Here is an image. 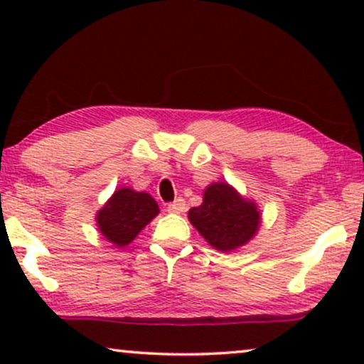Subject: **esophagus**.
Returning <instances> with one entry per match:
<instances>
[{
    "label": "esophagus",
    "instance_id": "esophagus-1",
    "mask_svg": "<svg viewBox=\"0 0 364 364\" xmlns=\"http://www.w3.org/2000/svg\"><path fill=\"white\" fill-rule=\"evenodd\" d=\"M167 210L171 212V213H182V212H186V200H183V198H176V200L173 202H171V203H167Z\"/></svg>",
    "mask_w": 364,
    "mask_h": 364
}]
</instances>
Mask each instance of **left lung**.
<instances>
[{"mask_svg":"<svg viewBox=\"0 0 364 364\" xmlns=\"http://www.w3.org/2000/svg\"><path fill=\"white\" fill-rule=\"evenodd\" d=\"M188 220L213 248L232 252L258 232L260 212L227 182H215L203 192L202 205L188 210Z\"/></svg>","mask_w":364,"mask_h":364,"instance_id":"1","label":"left lung"}]
</instances>
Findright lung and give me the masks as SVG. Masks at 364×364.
Returning a JSON list of instances; mask_svg holds the SVG:
<instances>
[{"label":"right lung","mask_w":364,"mask_h":364,"mask_svg":"<svg viewBox=\"0 0 364 364\" xmlns=\"http://www.w3.org/2000/svg\"><path fill=\"white\" fill-rule=\"evenodd\" d=\"M159 213V205L146 192L122 187L112 193L96 222L99 230L116 247H126Z\"/></svg>","instance_id":"right-lung-1"}]
</instances>
